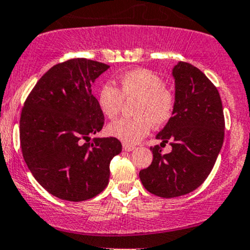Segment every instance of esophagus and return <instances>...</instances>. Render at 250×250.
I'll list each match as a JSON object with an SVG mask.
<instances>
[{"label": "esophagus", "instance_id": "esophagus-1", "mask_svg": "<svg viewBox=\"0 0 250 250\" xmlns=\"http://www.w3.org/2000/svg\"><path fill=\"white\" fill-rule=\"evenodd\" d=\"M123 149H124L125 151H132L133 149H135V146H131V144L124 143L123 144Z\"/></svg>", "mask_w": 250, "mask_h": 250}]
</instances>
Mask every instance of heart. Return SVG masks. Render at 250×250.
Segmentation results:
<instances>
[{
	"label": "heart",
	"instance_id": "b5f03b06",
	"mask_svg": "<svg viewBox=\"0 0 250 250\" xmlns=\"http://www.w3.org/2000/svg\"><path fill=\"white\" fill-rule=\"evenodd\" d=\"M164 79L146 68L125 72L118 79V89L104 84L97 94V104L104 117L113 119L119 114L124 100H136L133 118H122L110 123L107 132L127 144H135L154 127H161L172 119L177 106L176 94L164 85Z\"/></svg>",
	"mask_w": 250,
	"mask_h": 250
}]
</instances>
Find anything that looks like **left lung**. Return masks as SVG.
I'll list each match as a JSON object with an SVG mask.
<instances>
[{
	"label": "left lung",
	"instance_id": "obj_1",
	"mask_svg": "<svg viewBox=\"0 0 250 250\" xmlns=\"http://www.w3.org/2000/svg\"><path fill=\"white\" fill-rule=\"evenodd\" d=\"M177 106L156 135L172 151L151 146V165L140 172L143 187L160 197H177L200 187L212 171L224 142L223 104L214 84L191 63L173 67Z\"/></svg>",
	"mask_w": 250,
	"mask_h": 250
}]
</instances>
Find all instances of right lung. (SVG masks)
<instances>
[{
    "mask_svg": "<svg viewBox=\"0 0 250 250\" xmlns=\"http://www.w3.org/2000/svg\"><path fill=\"white\" fill-rule=\"evenodd\" d=\"M108 68L84 58L58 63L41 77L22 107L25 163L36 181L61 200L81 202L104 191L110 161L122 151L118 138H91L104 124L91 86Z\"/></svg>",
    "mask_w": 250,
    "mask_h": 250,
    "instance_id": "1",
    "label": "right lung"
}]
</instances>
